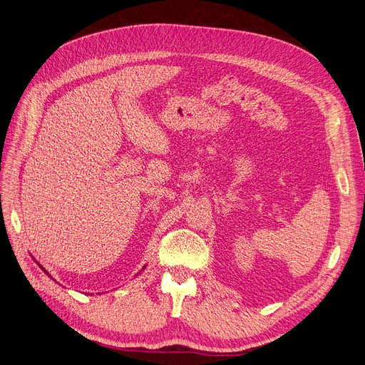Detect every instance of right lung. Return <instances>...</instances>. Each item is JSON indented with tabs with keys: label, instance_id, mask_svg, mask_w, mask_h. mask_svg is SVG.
Returning a JSON list of instances; mask_svg holds the SVG:
<instances>
[{
	"label": "right lung",
	"instance_id": "add662e5",
	"mask_svg": "<svg viewBox=\"0 0 365 365\" xmlns=\"http://www.w3.org/2000/svg\"><path fill=\"white\" fill-rule=\"evenodd\" d=\"M38 266H40V264H38ZM40 267H41V266H40ZM144 267H145V266H144ZM144 267H143V269H144ZM41 269H43V272H44V273H47V272L44 270V267H41ZM47 274H48V273H47Z\"/></svg>",
	"mask_w": 365,
	"mask_h": 365
}]
</instances>
